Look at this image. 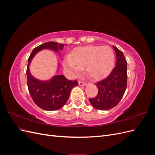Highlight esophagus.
Listing matches in <instances>:
<instances>
[{
    "label": "esophagus",
    "mask_w": 155,
    "mask_h": 155,
    "mask_svg": "<svg viewBox=\"0 0 155 155\" xmlns=\"http://www.w3.org/2000/svg\"><path fill=\"white\" fill-rule=\"evenodd\" d=\"M78 83H79V85H80V86H85L87 85L86 83H84L81 81H79Z\"/></svg>",
    "instance_id": "esophagus-1"
}]
</instances>
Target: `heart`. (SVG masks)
Returning a JSON list of instances; mask_svg holds the SVG:
<instances>
[{
  "mask_svg": "<svg viewBox=\"0 0 155 155\" xmlns=\"http://www.w3.org/2000/svg\"><path fill=\"white\" fill-rule=\"evenodd\" d=\"M115 54L109 46L88 45L75 48L64 56L63 67L70 78L80 74L85 67L87 73L93 79L107 76L114 67Z\"/></svg>",
  "mask_w": 155,
  "mask_h": 155,
  "instance_id": "1",
  "label": "heart"
}]
</instances>
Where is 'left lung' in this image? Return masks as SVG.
Masks as SVG:
<instances>
[{
  "label": "left lung",
  "instance_id": "1",
  "mask_svg": "<svg viewBox=\"0 0 155 155\" xmlns=\"http://www.w3.org/2000/svg\"><path fill=\"white\" fill-rule=\"evenodd\" d=\"M116 67L106 78L96 82L97 95L90 98L92 105L99 110H108L116 107L123 97L127 83V61L122 51L116 46Z\"/></svg>",
  "mask_w": 155,
  "mask_h": 155
}]
</instances>
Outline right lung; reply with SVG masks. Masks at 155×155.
I'll list each match as a JSON object with an SVG mask.
<instances>
[{
    "label": "right lung",
    "mask_w": 155,
    "mask_h": 155,
    "mask_svg": "<svg viewBox=\"0 0 155 155\" xmlns=\"http://www.w3.org/2000/svg\"><path fill=\"white\" fill-rule=\"evenodd\" d=\"M64 46V44L55 42H47L35 48L28 59L26 75L28 91L33 101L42 109L55 110L61 109L66 104L71 90L78 85V82L77 80H68L63 75L55 76L50 81H39L31 75L30 64L34 55L41 50L51 49L58 51L61 50Z\"/></svg>",
    "instance_id": "obj_1"
}]
</instances>
